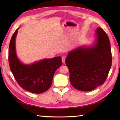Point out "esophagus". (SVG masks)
I'll list each match as a JSON object with an SVG mask.
<instances>
[{"mask_svg": "<svg viewBox=\"0 0 120 120\" xmlns=\"http://www.w3.org/2000/svg\"><path fill=\"white\" fill-rule=\"evenodd\" d=\"M65 57H62V63H65Z\"/></svg>", "mask_w": 120, "mask_h": 120, "instance_id": "esophagus-1", "label": "esophagus"}]
</instances>
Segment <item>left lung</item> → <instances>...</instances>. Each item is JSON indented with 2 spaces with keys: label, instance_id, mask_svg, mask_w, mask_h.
I'll list each match as a JSON object with an SVG mask.
<instances>
[{
  "label": "left lung",
  "instance_id": "1",
  "mask_svg": "<svg viewBox=\"0 0 120 120\" xmlns=\"http://www.w3.org/2000/svg\"><path fill=\"white\" fill-rule=\"evenodd\" d=\"M96 39L91 45H82L68 53L66 65L71 83L75 89L90 91L102 85L111 67L109 39L102 28L98 27Z\"/></svg>",
  "mask_w": 120,
  "mask_h": 120
}]
</instances>
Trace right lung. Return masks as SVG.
Masks as SVG:
<instances>
[{"label": "right lung", "instance_id": "add662e5", "mask_svg": "<svg viewBox=\"0 0 120 120\" xmlns=\"http://www.w3.org/2000/svg\"><path fill=\"white\" fill-rule=\"evenodd\" d=\"M18 29L13 34L9 47L10 68L19 85L34 93H42L52 85L55 71L62 64L61 57L44 59L31 64H24L16 55L15 40Z\"/></svg>", "mask_w": 120, "mask_h": 120}]
</instances>
